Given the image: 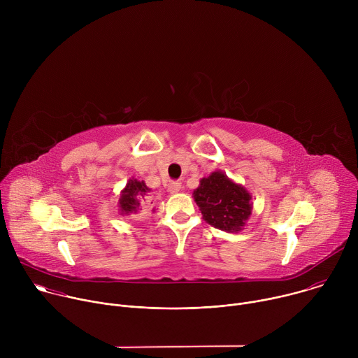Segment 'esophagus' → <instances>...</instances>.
<instances>
[{
    "label": "esophagus",
    "instance_id": "1",
    "mask_svg": "<svg viewBox=\"0 0 358 358\" xmlns=\"http://www.w3.org/2000/svg\"><path fill=\"white\" fill-rule=\"evenodd\" d=\"M167 191H169L170 194H177V192H180V191H181V182H178V181L170 182Z\"/></svg>",
    "mask_w": 358,
    "mask_h": 358
}]
</instances>
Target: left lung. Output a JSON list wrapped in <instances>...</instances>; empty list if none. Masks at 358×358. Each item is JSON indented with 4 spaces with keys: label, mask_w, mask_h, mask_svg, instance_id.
<instances>
[{
    "label": "left lung",
    "mask_w": 358,
    "mask_h": 358,
    "mask_svg": "<svg viewBox=\"0 0 358 358\" xmlns=\"http://www.w3.org/2000/svg\"><path fill=\"white\" fill-rule=\"evenodd\" d=\"M192 196L203 221L229 234L241 232L252 215L250 192L220 170L201 178Z\"/></svg>",
    "instance_id": "8db88e82"
}]
</instances>
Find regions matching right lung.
I'll return each mask as SVG.
<instances>
[{
	"label": "right lung",
	"instance_id": "add662e5",
	"mask_svg": "<svg viewBox=\"0 0 358 358\" xmlns=\"http://www.w3.org/2000/svg\"><path fill=\"white\" fill-rule=\"evenodd\" d=\"M147 192H150V188L145 185L144 180H137L134 177L130 178L126 187L120 191L119 214L123 217L138 214L141 210L140 199H143Z\"/></svg>",
	"mask_w": 358,
	"mask_h": 358
}]
</instances>
